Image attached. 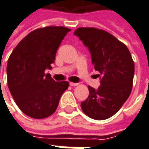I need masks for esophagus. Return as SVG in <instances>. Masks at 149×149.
Here are the masks:
<instances>
[{
	"label": "esophagus",
	"instance_id": "1",
	"mask_svg": "<svg viewBox=\"0 0 149 149\" xmlns=\"http://www.w3.org/2000/svg\"><path fill=\"white\" fill-rule=\"evenodd\" d=\"M78 84H79L78 83H73V82H70V86H77Z\"/></svg>",
	"mask_w": 149,
	"mask_h": 149
}]
</instances>
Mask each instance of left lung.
Wrapping results in <instances>:
<instances>
[{
    "mask_svg": "<svg viewBox=\"0 0 149 149\" xmlns=\"http://www.w3.org/2000/svg\"><path fill=\"white\" fill-rule=\"evenodd\" d=\"M74 35L79 38L91 54L92 64L100 73V86H89L87 100L81 109L89 118L103 120L112 117L130 95L134 63L127 46L111 34L96 28H78Z\"/></svg>",
    "mask_w": 149,
    "mask_h": 149,
    "instance_id": "left-lung-1",
    "label": "left lung"
}]
</instances>
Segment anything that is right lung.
<instances>
[{"label": "right lung", "mask_w": 149, "mask_h": 149, "mask_svg": "<svg viewBox=\"0 0 149 149\" xmlns=\"http://www.w3.org/2000/svg\"><path fill=\"white\" fill-rule=\"evenodd\" d=\"M70 29L47 26L29 33L16 45L7 62V83L16 104L33 118H45L56 110L67 81L56 82L45 74Z\"/></svg>", "instance_id": "obj_1"}]
</instances>
